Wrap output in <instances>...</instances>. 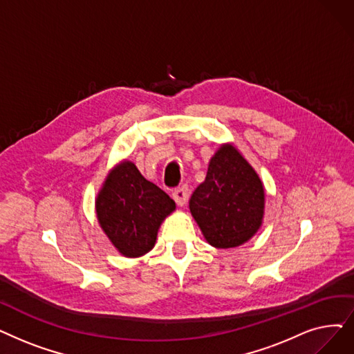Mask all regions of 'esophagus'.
<instances>
[{"label":"esophagus","instance_id":"1","mask_svg":"<svg viewBox=\"0 0 354 354\" xmlns=\"http://www.w3.org/2000/svg\"><path fill=\"white\" fill-rule=\"evenodd\" d=\"M172 198L175 199V203H176L179 207H182L183 204L187 203V199H188V189H187L185 187H180V188L175 189V191L172 192Z\"/></svg>","mask_w":354,"mask_h":354}]
</instances>
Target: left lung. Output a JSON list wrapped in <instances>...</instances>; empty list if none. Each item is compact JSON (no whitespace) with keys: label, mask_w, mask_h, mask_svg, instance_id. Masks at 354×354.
Here are the masks:
<instances>
[{"label":"left lung","mask_w":354,"mask_h":354,"mask_svg":"<svg viewBox=\"0 0 354 354\" xmlns=\"http://www.w3.org/2000/svg\"><path fill=\"white\" fill-rule=\"evenodd\" d=\"M189 209L211 245L237 248L262 225L263 183L233 145H223L209 159L205 180L194 191Z\"/></svg>","instance_id":"8db88e82"}]
</instances>
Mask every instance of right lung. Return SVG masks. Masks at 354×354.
I'll return each instance as SVG.
<instances>
[{"mask_svg":"<svg viewBox=\"0 0 354 354\" xmlns=\"http://www.w3.org/2000/svg\"><path fill=\"white\" fill-rule=\"evenodd\" d=\"M175 208L174 199L129 160L113 169L95 199L102 232L126 257H140L155 248L160 224Z\"/></svg>","mask_w":354,"mask_h":354,"instance_id":"1","label":"right lung"}]
</instances>
